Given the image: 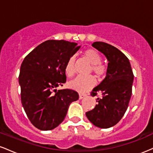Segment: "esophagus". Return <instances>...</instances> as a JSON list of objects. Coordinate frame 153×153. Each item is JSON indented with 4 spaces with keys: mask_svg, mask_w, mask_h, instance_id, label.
Returning a JSON list of instances; mask_svg holds the SVG:
<instances>
[{
    "mask_svg": "<svg viewBox=\"0 0 153 153\" xmlns=\"http://www.w3.org/2000/svg\"><path fill=\"white\" fill-rule=\"evenodd\" d=\"M85 96H86V95H85V94H79V99H83V98L85 97Z\"/></svg>",
    "mask_w": 153,
    "mask_h": 153,
    "instance_id": "esophagus-1",
    "label": "esophagus"
}]
</instances>
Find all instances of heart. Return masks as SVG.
Instances as JSON below:
<instances>
[{
	"mask_svg": "<svg viewBox=\"0 0 153 153\" xmlns=\"http://www.w3.org/2000/svg\"><path fill=\"white\" fill-rule=\"evenodd\" d=\"M84 56L92 64L91 71L95 73L98 78H103L106 73V68L101 63V57L99 52L94 49H89L85 51ZM75 57L72 55L67 61L65 66V72L68 77L73 76L75 74ZM96 84V79L93 75H78L74 80L70 82L69 85L73 90L80 93H85L90 90Z\"/></svg>",
	"mask_w": 153,
	"mask_h": 153,
	"instance_id": "b5f03b06",
	"label": "heart"
}]
</instances>
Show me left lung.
<instances>
[{"label":"left lung","mask_w":153,"mask_h":153,"mask_svg":"<svg viewBox=\"0 0 153 153\" xmlns=\"http://www.w3.org/2000/svg\"><path fill=\"white\" fill-rule=\"evenodd\" d=\"M92 46L103 53L108 60L106 76L91 95L102 97L96 99L94 109L85 113L87 118L96 127L106 129L117 124L125 114L131 96L134 80L129 59L115 47L102 42Z\"/></svg>","instance_id":"left-lung-1"}]
</instances>
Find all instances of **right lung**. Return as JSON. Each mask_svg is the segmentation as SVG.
I'll list each match as a JSON object with an SVG mask.
<instances>
[{
  "instance_id": "add662e5",
  "label": "right lung",
  "mask_w": 153,
  "mask_h": 153,
  "mask_svg": "<svg viewBox=\"0 0 153 153\" xmlns=\"http://www.w3.org/2000/svg\"><path fill=\"white\" fill-rule=\"evenodd\" d=\"M75 42L47 40L24 58L19 82L21 99L31 124L40 130L53 129L66 117L70 104L78 99L71 89H56L66 82L65 66L80 49Z\"/></svg>"
}]
</instances>
